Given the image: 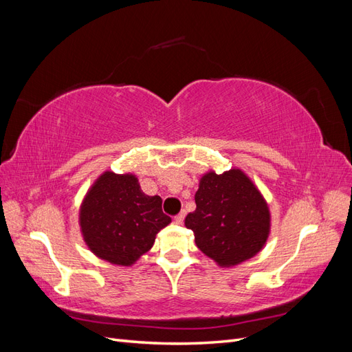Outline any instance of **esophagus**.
<instances>
[{
	"label": "esophagus",
	"instance_id": "1",
	"mask_svg": "<svg viewBox=\"0 0 352 352\" xmlns=\"http://www.w3.org/2000/svg\"><path fill=\"white\" fill-rule=\"evenodd\" d=\"M185 216H186V211L179 212V214L175 217V223H176V225H182L184 220H185Z\"/></svg>",
	"mask_w": 352,
	"mask_h": 352
}]
</instances>
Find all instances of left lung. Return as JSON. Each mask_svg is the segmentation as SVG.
<instances>
[{
  "label": "left lung",
  "mask_w": 352,
  "mask_h": 352,
  "mask_svg": "<svg viewBox=\"0 0 352 352\" xmlns=\"http://www.w3.org/2000/svg\"><path fill=\"white\" fill-rule=\"evenodd\" d=\"M197 208L185 219L202 254L221 269L254 258L267 243L272 212L252 179L239 167L199 177Z\"/></svg>",
  "instance_id": "left-lung-1"
}]
</instances>
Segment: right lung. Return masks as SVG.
I'll return each mask as SVG.
<instances>
[{
	"mask_svg": "<svg viewBox=\"0 0 352 352\" xmlns=\"http://www.w3.org/2000/svg\"><path fill=\"white\" fill-rule=\"evenodd\" d=\"M162 202L158 195L142 192L135 173L105 170L80 202L83 242L97 258L131 267L153 248L157 233L172 223Z\"/></svg>",
	"mask_w": 352,
	"mask_h": 352,
	"instance_id": "obj_1",
	"label": "right lung"
}]
</instances>
